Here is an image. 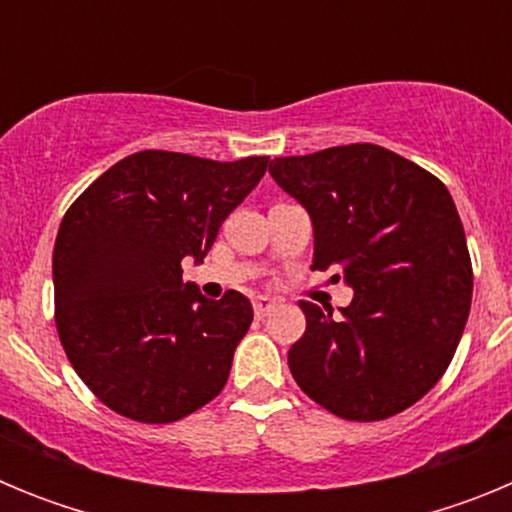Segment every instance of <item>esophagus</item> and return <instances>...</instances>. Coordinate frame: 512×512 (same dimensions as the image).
<instances>
[{
  "mask_svg": "<svg viewBox=\"0 0 512 512\" xmlns=\"http://www.w3.org/2000/svg\"><path fill=\"white\" fill-rule=\"evenodd\" d=\"M271 310H277V302L271 300V297H256V300H253V312H256V318H266Z\"/></svg>",
  "mask_w": 512,
  "mask_h": 512,
  "instance_id": "esophagus-1",
  "label": "esophagus"
}]
</instances>
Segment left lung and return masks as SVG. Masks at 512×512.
<instances>
[{"instance_id": "obj_1", "label": "left lung", "mask_w": 512, "mask_h": 512, "mask_svg": "<svg viewBox=\"0 0 512 512\" xmlns=\"http://www.w3.org/2000/svg\"><path fill=\"white\" fill-rule=\"evenodd\" d=\"M274 182L310 212L312 269L354 287L341 318L300 302L305 336L289 372L338 418L372 423L408 410L449 369L472 307V259L449 189L374 143L284 156Z\"/></svg>"}]
</instances>
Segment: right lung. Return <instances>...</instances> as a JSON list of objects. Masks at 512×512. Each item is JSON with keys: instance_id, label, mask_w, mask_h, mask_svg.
I'll use <instances>...</instances> for the list:
<instances>
[{"instance_id": "obj_1", "label": "right lung", "mask_w": 512, "mask_h": 512, "mask_svg": "<svg viewBox=\"0 0 512 512\" xmlns=\"http://www.w3.org/2000/svg\"><path fill=\"white\" fill-rule=\"evenodd\" d=\"M269 156L210 161L140 151L66 210L53 248L61 346L99 402L138 423H174L220 395L253 320L248 297L207 300L182 261L207 256Z\"/></svg>"}]
</instances>
